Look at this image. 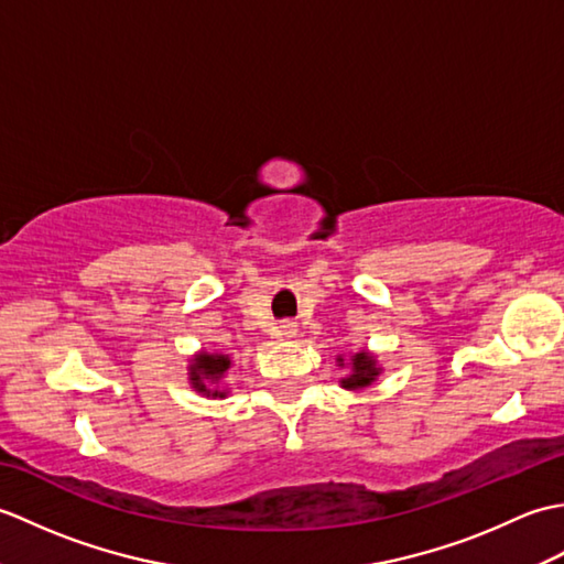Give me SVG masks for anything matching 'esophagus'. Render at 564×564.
<instances>
[{"instance_id":"esophagus-1","label":"esophagus","mask_w":564,"mask_h":564,"mask_svg":"<svg viewBox=\"0 0 564 564\" xmlns=\"http://www.w3.org/2000/svg\"><path fill=\"white\" fill-rule=\"evenodd\" d=\"M279 334L283 339H295L297 337V325H295V322H285V325L279 327Z\"/></svg>"}]
</instances>
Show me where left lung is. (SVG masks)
Here are the masks:
<instances>
[{
	"label": "left lung",
	"mask_w": 564,
	"mask_h": 564,
	"mask_svg": "<svg viewBox=\"0 0 564 564\" xmlns=\"http://www.w3.org/2000/svg\"><path fill=\"white\" fill-rule=\"evenodd\" d=\"M337 366L349 368V373H346L339 380V386L344 390H354V392L370 388L378 380V376L382 373V366L378 364V356L373 351H368V349L356 351L349 358L337 356Z\"/></svg>",
	"instance_id": "left-lung-1"
}]
</instances>
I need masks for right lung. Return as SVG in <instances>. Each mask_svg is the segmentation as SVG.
I'll use <instances>...</instances> for the list:
<instances>
[{
  "instance_id": "1",
  "label": "right lung",
  "mask_w": 564,
  "mask_h": 564,
  "mask_svg": "<svg viewBox=\"0 0 564 564\" xmlns=\"http://www.w3.org/2000/svg\"><path fill=\"white\" fill-rule=\"evenodd\" d=\"M232 358L223 351H206L200 349L188 358V382L203 398L225 400L230 394V388H225V376L230 373Z\"/></svg>"
}]
</instances>
